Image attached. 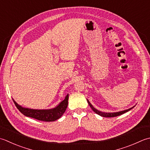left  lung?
<instances>
[{
  "label": "left lung",
  "instance_id": "8db88e82",
  "mask_svg": "<svg viewBox=\"0 0 150 150\" xmlns=\"http://www.w3.org/2000/svg\"><path fill=\"white\" fill-rule=\"evenodd\" d=\"M87 101L88 103V104L90 105V107H91V108L94 111V112L98 114V115L101 116H103V117H108V118H110V117H115V116H120L121 115V114H124L125 112H128L129 110H130L131 109H132L134 107H131L130 108H128V109H126V110H122V111H119V112H101V111L100 110H98V109H96V108H94L93 107V105L90 103V102L87 99Z\"/></svg>",
  "mask_w": 150,
  "mask_h": 150
}]
</instances>
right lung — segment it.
Instances as JSON below:
<instances>
[{"label":"right lung","instance_id":"1","mask_svg":"<svg viewBox=\"0 0 150 150\" xmlns=\"http://www.w3.org/2000/svg\"><path fill=\"white\" fill-rule=\"evenodd\" d=\"M68 98L69 94H67L65 97V99L62 101L57 106L49 109H33V108L23 107L17 103L13 99V101L19 110L25 116L41 121L53 122L59 119L65 112L68 105Z\"/></svg>","mask_w":150,"mask_h":150}]
</instances>
